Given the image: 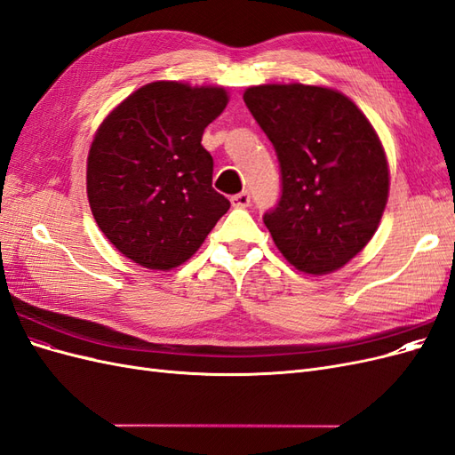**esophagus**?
<instances>
[{
  "instance_id": "esophagus-1",
  "label": "esophagus",
  "mask_w": 455,
  "mask_h": 455,
  "mask_svg": "<svg viewBox=\"0 0 455 455\" xmlns=\"http://www.w3.org/2000/svg\"><path fill=\"white\" fill-rule=\"evenodd\" d=\"M231 204L237 206V209H244V206L251 204V194L249 191H241V194L231 197Z\"/></svg>"
}]
</instances>
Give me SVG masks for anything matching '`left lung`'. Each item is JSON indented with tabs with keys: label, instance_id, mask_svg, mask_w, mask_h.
I'll return each mask as SVG.
<instances>
[{
	"label": "left lung",
	"instance_id": "obj_1",
	"mask_svg": "<svg viewBox=\"0 0 455 455\" xmlns=\"http://www.w3.org/2000/svg\"><path fill=\"white\" fill-rule=\"evenodd\" d=\"M243 99L279 159L281 197L264 214L277 249L313 275L346 266L376 233L389 196L374 127L326 87L259 85Z\"/></svg>",
	"mask_w": 455,
	"mask_h": 455
}]
</instances>
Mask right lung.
I'll return each instance as SVG.
<instances>
[{"label": "right lung", "instance_id": "add662e5", "mask_svg": "<svg viewBox=\"0 0 455 455\" xmlns=\"http://www.w3.org/2000/svg\"><path fill=\"white\" fill-rule=\"evenodd\" d=\"M222 87L156 81L134 91L96 131L87 196L116 249L149 269H172L197 252L229 201L212 188L203 132L224 112Z\"/></svg>", "mask_w": 455, "mask_h": 455}]
</instances>
